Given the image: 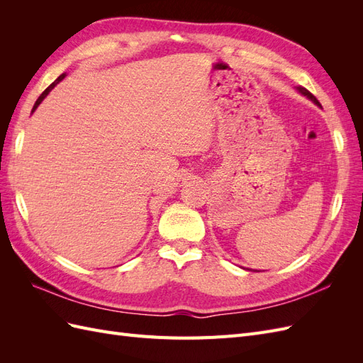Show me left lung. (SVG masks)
<instances>
[{"mask_svg":"<svg viewBox=\"0 0 363 363\" xmlns=\"http://www.w3.org/2000/svg\"><path fill=\"white\" fill-rule=\"evenodd\" d=\"M296 91H298L301 95H304V96H307V98H309V100H312L315 104H318V100H316V98L309 92V91H307V89H304V87H301V86H298V87H296Z\"/></svg>","mask_w":363,"mask_h":363,"instance_id":"8db88e82","label":"left lung"}]
</instances>
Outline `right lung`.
<instances>
[{"label": "right lung", "instance_id": "obj_1", "mask_svg": "<svg viewBox=\"0 0 363 363\" xmlns=\"http://www.w3.org/2000/svg\"><path fill=\"white\" fill-rule=\"evenodd\" d=\"M65 77H67V72H63L62 75H59V77H57V79H56V80H54V82H52V83H51V84H50V86L47 87V89H45V91H43V92L40 94V96L38 98V101L35 103V106H33V111H31V113L36 111V108L39 107V104H40V103H42L43 100H45V96H47V95H48V94H50V92H51V91L54 89V87H56V86H57V84H59V83H60V82H62V80L65 79Z\"/></svg>", "mask_w": 363, "mask_h": 363}]
</instances>
